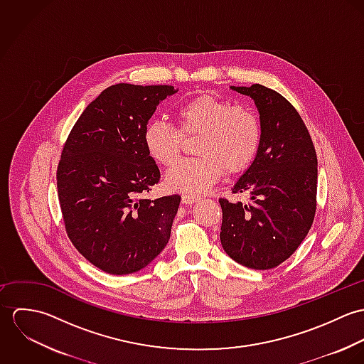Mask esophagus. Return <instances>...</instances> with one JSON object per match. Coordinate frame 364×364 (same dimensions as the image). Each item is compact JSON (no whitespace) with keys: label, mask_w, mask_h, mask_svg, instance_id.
Instances as JSON below:
<instances>
[{"label":"esophagus","mask_w":364,"mask_h":364,"mask_svg":"<svg viewBox=\"0 0 364 364\" xmlns=\"http://www.w3.org/2000/svg\"><path fill=\"white\" fill-rule=\"evenodd\" d=\"M199 199L196 198V196H189V195H183L182 196V203L183 205H193V203H196Z\"/></svg>","instance_id":"obj_1"}]
</instances>
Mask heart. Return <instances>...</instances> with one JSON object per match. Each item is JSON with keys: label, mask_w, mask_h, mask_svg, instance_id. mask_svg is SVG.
<instances>
[{"label": "heart", "mask_w": 364, "mask_h": 364, "mask_svg": "<svg viewBox=\"0 0 364 364\" xmlns=\"http://www.w3.org/2000/svg\"><path fill=\"white\" fill-rule=\"evenodd\" d=\"M178 129L161 119L149 122L143 141L149 156L164 166L176 162L182 136H196L195 154L178 162L165 176L168 189L202 195L223 176L245 171L259 150L262 129L258 114L245 105H231L213 94H198L178 106Z\"/></svg>", "instance_id": "b5f03b06"}]
</instances>
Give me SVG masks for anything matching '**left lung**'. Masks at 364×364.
<instances>
[{"label":"left lung","mask_w":364,"mask_h":364,"mask_svg":"<svg viewBox=\"0 0 364 364\" xmlns=\"http://www.w3.org/2000/svg\"><path fill=\"white\" fill-rule=\"evenodd\" d=\"M231 88L255 101L262 139L254 162L232 188V193L250 192L251 202L218 200L220 240L240 264L267 270L289 259L311 228L316 154L301 116L284 97L260 84Z\"/></svg>","instance_id":"8db88e82"}]
</instances>
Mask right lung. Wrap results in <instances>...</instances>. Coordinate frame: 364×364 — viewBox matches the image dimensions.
<instances>
[{
	"mask_svg": "<svg viewBox=\"0 0 364 364\" xmlns=\"http://www.w3.org/2000/svg\"><path fill=\"white\" fill-rule=\"evenodd\" d=\"M172 85L116 84L81 113L64 143L57 192L77 251L110 274H129L159 255L181 196L144 195L159 182L143 132Z\"/></svg>",
	"mask_w": 364,
	"mask_h": 364,
	"instance_id": "1",
	"label": "right lung"
}]
</instances>
